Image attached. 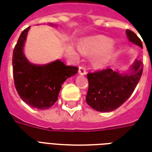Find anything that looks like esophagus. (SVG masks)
Returning a JSON list of instances; mask_svg holds the SVG:
<instances>
[{
	"instance_id": "1",
	"label": "esophagus",
	"mask_w": 152,
	"mask_h": 152,
	"mask_svg": "<svg viewBox=\"0 0 152 152\" xmlns=\"http://www.w3.org/2000/svg\"><path fill=\"white\" fill-rule=\"evenodd\" d=\"M87 72H86V68L84 66H80L79 67V74L80 75H86Z\"/></svg>"
}]
</instances>
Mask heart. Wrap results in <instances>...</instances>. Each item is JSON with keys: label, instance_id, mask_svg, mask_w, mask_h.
I'll return each instance as SVG.
<instances>
[{"label": "heart", "instance_id": "b5f03b06", "mask_svg": "<svg viewBox=\"0 0 152 152\" xmlns=\"http://www.w3.org/2000/svg\"><path fill=\"white\" fill-rule=\"evenodd\" d=\"M112 40L106 37H96L86 40L82 45V50L86 53L95 54L102 51L96 61L98 66H102L107 63L109 57L113 52V47L111 45Z\"/></svg>", "mask_w": 152, "mask_h": 152}]
</instances>
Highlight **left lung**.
<instances>
[{"mask_svg":"<svg viewBox=\"0 0 152 152\" xmlns=\"http://www.w3.org/2000/svg\"><path fill=\"white\" fill-rule=\"evenodd\" d=\"M129 40L142 47V43L134 31L126 30ZM143 71V64L136 60L132 66V72L121 75L110 68L89 72V89L86 102L92 108L102 112H112L121 107L136 88Z\"/></svg>","mask_w":152,"mask_h":152,"instance_id":"left-lung-1","label":"left lung"}]
</instances>
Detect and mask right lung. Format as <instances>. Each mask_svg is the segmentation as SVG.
Masks as SVG:
<instances>
[{"label": "right lung", "instance_id": "right-lung-1", "mask_svg": "<svg viewBox=\"0 0 152 152\" xmlns=\"http://www.w3.org/2000/svg\"><path fill=\"white\" fill-rule=\"evenodd\" d=\"M30 27L22 31L13 52V76L18 95L31 107L49 109L58 100L63 82L78 72V67L66 66L60 60L46 65H35L23 52Z\"/></svg>", "mask_w": 152, "mask_h": 152}]
</instances>
